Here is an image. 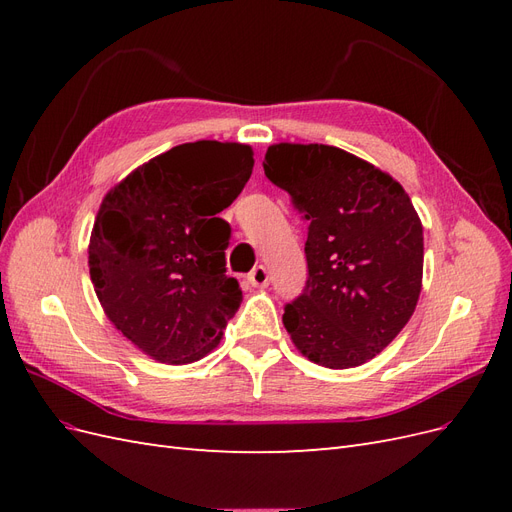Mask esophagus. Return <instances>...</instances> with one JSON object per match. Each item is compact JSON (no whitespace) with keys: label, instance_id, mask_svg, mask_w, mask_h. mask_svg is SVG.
Returning <instances> with one entry per match:
<instances>
[{"label":"esophagus","instance_id":"34e87169","mask_svg":"<svg viewBox=\"0 0 512 512\" xmlns=\"http://www.w3.org/2000/svg\"><path fill=\"white\" fill-rule=\"evenodd\" d=\"M247 282H250L256 288H265L269 284V271H267V267L256 265L250 273H247Z\"/></svg>","mask_w":512,"mask_h":512}]
</instances>
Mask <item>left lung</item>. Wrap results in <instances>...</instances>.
I'll use <instances>...</instances> for the list:
<instances>
[{"label":"left lung","instance_id":"1","mask_svg":"<svg viewBox=\"0 0 512 512\" xmlns=\"http://www.w3.org/2000/svg\"><path fill=\"white\" fill-rule=\"evenodd\" d=\"M262 166L309 224L307 282L284 305L286 331L318 365L367 363L406 327L421 294L423 226L410 196L331 145H273Z\"/></svg>","mask_w":512,"mask_h":512}]
</instances>
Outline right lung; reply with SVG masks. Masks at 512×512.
I'll return each instance as SVG.
<instances>
[{"label": "right lung", "instance_id": "right-lung-1", "mask_svg": "<svg viewBox=\"0 0 512 512\" xmlns=\"http://www.w3.org/2000/svg\"><path fill=\"white\" fill-rule=\"evenodd\" d=\"M252 149L198 141L168 149L106 194L89 241L104 312L162 363H192L220 344L241 288L226 273L230 207L252 175Z\"/></svg>", "mask_w": 512, "mask_h": 512}]
</instances>
